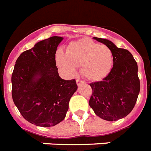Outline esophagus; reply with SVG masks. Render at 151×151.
Masks as SVG:
<instances>
[{
  "instance_id": "obj_1",
  "label": "esophagus",
  "mask_w": 151,
  "mask_h": 151,
  "mask_svg": "<svg viewBox=\"0 0 151 151\" xmlns=\"http://www.w3.org/2000/svg\"><path fill=\"white\" fill-rule=\"evenodd\" d=\"M76 84H77V85H81V84H85V81H81V80H79V79H77Z\"/></svg>"
}]
</instances>
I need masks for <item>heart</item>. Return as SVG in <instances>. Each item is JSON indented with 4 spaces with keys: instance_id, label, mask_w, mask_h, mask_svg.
Here are the masks:
<instances>
[{
    "instance_id": "1",
    "label": "heart",
    "mask_w": 151,
    "mask_h": 151,
    "mask_svg": "<svg viewBox=\"0 0 151 151\" xmlns=\"http://www.w3.org/2000/svg\"><path fill=\"white\" fill-rule=\"evenodd\" d=\"M56 61L68 76H74L76 73V66H81V73L85 78L90 81H99L110 73L114 55L107 45L85 38L70 42L66 54L59 50Z\"/></svg>"
}]
</instances>
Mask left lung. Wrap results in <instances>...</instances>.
Segmentation results:
<instances>
[{
	"mask_svg": "<svg viewBox=\"0 0 151 151\" xmlns=\"http://www.w3.org/2000/svg\"><path fill=\"white\" fill-rule=\"evenodd\" d=\"M93 39L111 49L114 61L112 69L106 78L90 84L93 92L89 106L100 118L117 121L128 115L136 103L140 91L138 65L127 49L117 48L106 39Z\"/></svg>",
	"mask_w": 151,
	"mask_h": 151,
	"instance_id": "left-lung-1",
	"label": "left lung"
}]
</instances>
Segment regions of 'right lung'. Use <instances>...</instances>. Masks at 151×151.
Here are the masks:
<instances>
[{
  "label": "right lung",
  "mask_w": 151,
  "mask_h": 151,
  "mask_svg": "<svg viewBox=\"0 0 151 151\" xmlns=\"http://www.w3.org/2000/svg\"><path fill=\"white\" fill-rule=\"evenodd\" d=\"M63 40L52 37L22 52L12 74V96L23 117L38 127L61 122L70 98L77 91L76 80L59 76L55 61L57 48Z\"/></svg>",
  "instance_id": "add662e5"
}]
</instances>
